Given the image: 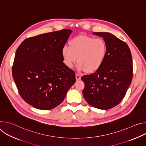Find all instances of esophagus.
I'll use <instances>...</instances> for the list:
<instances>
[{"label":"esophagus","mask_w":146,"mask_h":146,"mask_svg":"<svg viewBox=\"0 0 146 146\" xmlns=\"http://www.w3.org/2000/svg\"><path fill=\"white\" fill-rule=\"evenodd\" d=\"M76 78L77 81L80 80L81 79V76L78 74H76Z\"/></svg>","instance_id":"esophagus-1"}]
</instances>
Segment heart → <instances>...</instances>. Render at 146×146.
I'll return each mask as SVG.
<instances>
[{
  "label": "heart",
  "mask_w": 146,
  "mask_h": 146,
  "mask_svg": "<svg viewBox=\"0 0 146 146\" xmlns=\"http://www.w3.org/2000/svg\"><path fill=\"white\" fill-rule=\"evenodd\" d=\"M69 44V47L65 46L62 50L64 63L68 68H72L78 60V71L94 72L106 58L108 46L101 38L78 36L71 39Z\"/></svg>",
  "instance_id": "obj_1"
}]
</instances>
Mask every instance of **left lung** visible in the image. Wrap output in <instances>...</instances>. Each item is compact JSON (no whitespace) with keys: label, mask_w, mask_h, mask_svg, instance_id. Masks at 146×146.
Segmentation results:
<instances>
[{"label":"left lung","mask_w":146,"mask_h":146,"mask_svg":"<svg viewBox=\"0 0 146 146\" xmlns=\"http://www.w3.org/2000/svg\"><path fill=\"white\" fill-rule=\"evenodd\" d=\"M108 46L106 58L95 73L81 77L82 95L91 106L108 110L117 106L126 94L133 76L132 59L126 43L109 32H94Z\"/></svg>","instance_id":"1"}]
</instances>
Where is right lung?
<instances>
[{"label":"right lung","instance_id":"right-lung-1","mask_svg":"<svg viewBox=\"0 0 146 146\" xmlns=\"http://www.w3.org/2000/svg\"><path fill=\"white\" fill-rule=\"evenodd\" d=\"M72 32L63 29L28 38L16 51L13 77L21 96L35 108H56L76 82L74 72L62 56Z\"/></svg>","mask_w":146,"mask_h":146}]
</instances>
